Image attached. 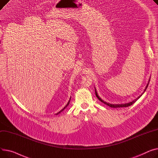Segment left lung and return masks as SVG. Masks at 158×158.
<instances>
[{
  "label": "left lung",
  "mask_w": 158,
  "mask_h": 158,
  "mask_svg": "<svg viewBox=\"0 0 158 158\" xmlns=\"http://www.w3.org/2000/svg\"><path fill=\"white\" fill-rule=\"evenodd\" d=\"M147 87H148V85H147V87H146V88H145V90H144V92L145 91V90L147 89ZM95 93H96V97L99 99V100L101 101V102H102V103H103L104 104H105V105H108V106H109L110 107H111V108H123V107H127V106H131V105H133L134 103H135V102L140 98V96H142V95L143 94H142V95H140V96L139 97H138L136 99H135V100H133V101H132L131 102H130V103H126V104H118V105H113V104H110V103H106V102H105V101H104L103 99H101L99 97V96L98 95V94H97V92H96V90H95Z\"/></svg>",
  "instance_id": "obj_1"
}]
</instances>
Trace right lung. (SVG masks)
<instances>
[{"label": "right lung", "instance_id": "right-lung-1", "mask_svg": "<svg viewBox=\"0 0 158 158\" xmlns=\"http://www.w3.org/2000/svg\"><path fill=\"white\" fill-rule=\"evenodd\" d=\"M70 99H71V98H70ZM69 102H70V99H69V101H68V104H67V105H66V106H64V108H63V109H62V110H60V112H58V113H57V114H55V115H58V114H60V112H62V111H63V110H64V109H65V108H66V107H67V106H68V105H69Z\"/></svg>", "mask_w": 158, "mask_h": 158}]
</instances>
